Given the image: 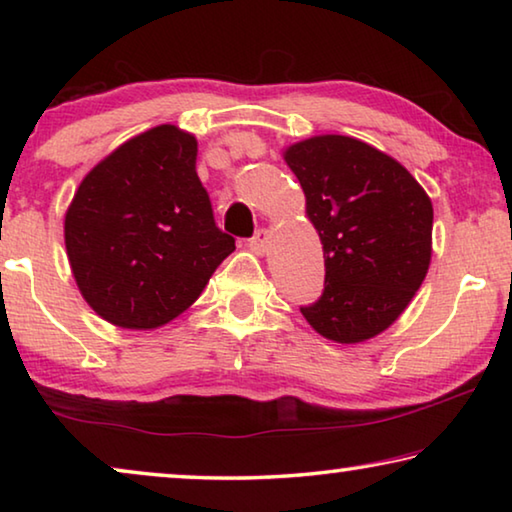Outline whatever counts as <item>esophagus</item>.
Here are the masks:
<instances>
[{
	"label": "esophagus",
	"mask_w": 512,
	"mask_h": 512,
	"mask_svg": "<svg viewBox=\"0 0 512 512\" xmlns=\"http://www.w3.org/2000/svg\"><path fill=\"white\" fill-rule=\"evenodd\" d=\"M268 241H271V232L262 228V230H257L253 237H250L248 246L253 248L257 255H264V253H266V248H268Z\"/></svg>",
	"instance_id": "esophagus-1"
}]
</instances>
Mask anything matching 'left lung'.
Returning a JSON list of instances; mask_svg holds the SVG:
<instances>
[{
  "instance_id": "left-lung-1",
  "label": "left lung",
  "mask_w": 512,
  "mask_h": 512,
  "mask_svg": "<svg viewBox=\"0 0 512 512\" xmlns=\"http://www.w3.org/2000/svg\"><path fill=\"white\" fill-rule=\"evenodd\" d=\"M325 255V289L300 307L336 343L384 332L420 289L431 262L433 207L391 155L345 135H320L284 151Z\"/></svg>"
}]
</instances>
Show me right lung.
I'll use <instances>...</instances> for the list:
<instances>
[{"label": "right lung", "instance_id": "add662e5", "mask_svg": "<svg viewBox=\"0 0 512 512\" xmlns=\"http://www.w3.org/2000/svg\"><path fill=\"white\" fill-rule=\"evenodd\" d=\"M196 137L155 126L101 160L65 214L76 284L108 323L160 327L201 296L235 239L196 173Z\"/></svg>", "mask_w": 512, "mask_h": 512}]
</instances>
